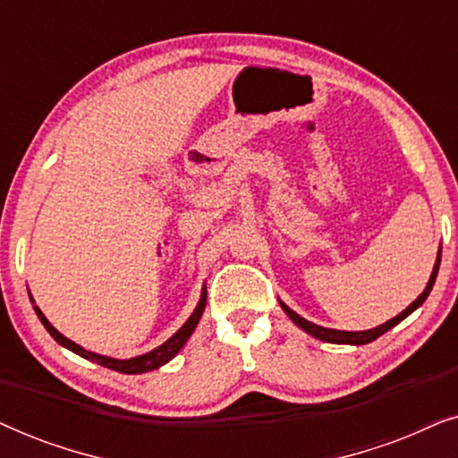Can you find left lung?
I'll return each mask as SVG.
<instances>
[{
	"label": "left lung",
	"instance_id": "left-lung-1",
	"mask_svg": "<svg viewBox=\"0 0 458 458\" xmlns=\"http://www.w3.org/2000/svg\"><path fill=\"white\" fill-rule=\"evenodd\" d=\"M440 259H442V252H437V260H436L434 273H431L429 284H428V287H425V290H423L421 296H419V298L415 300V302H412V304L409 306V309L400 312L398 317L390 318V321L384 323V325H379V327H375V329H367V331H340V329H327V327H321V325H315V323L306 321V318H302L300 315H296V312H293L292 309H287V306H285L284 302H279V304H281V309H284V310L287 312V317H290L292 321L298 325V327H302V329L306 331V334H310L312 337H317V340L331 342V344H352V346H360V344H369V342L377 340L379 335H384L386 331H390V329L394 327V325H398L400 321H403V318L409 317L412 310L419 309V306H421V304L425 302V300H428L429 292H431V287H434V284H436L437 268H440Z\"/></svg>",
	"mask_w": 458,
	"mask_h": 458
}]
</instances>
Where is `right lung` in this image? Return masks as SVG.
Returning <instances> with one entry per match:
<instances>
[{
  "label": "right lung",
  "instance_id": "obj_1",
  "mask_svg": "<svg viewBox=\"0 0 458 458\" xmlns=\"http://www.w3.org/2000/svg\"><path fill=\"white\" fill-rule=\"evenodd\" d=\"M30 300H33V298H30ZM204 306H206V290L202 292V298H199L196 310L191 312V317L187 318L183 327H181V329L177 331V334H174V335L171 337V340H166L165 344H162V346L152 350V352H148V354H143V356H135V359H129V360H116V359H108V356H99V354L87 352V350L81 348L79 344L71 342V340H68V337L62 335L58 329H54L52 323H49L47 318L43 317V312H41L39 309H37V306H33V309H35V312H37V317H39V321H41L43 325H46V329L49 331V335H52L54 340L58 342V344H62V346H64V348L72 350V352H77V354H81V356H85V359L96 360L98 365L108 367V369H112V371L131 373V375H133V373L152 371V369H158L160 365H165V362L171 360L173 356L177 354L181 348H183V344L187 342V337L191 335V331L196 329L199 317H202V312H204Z\"/></svg>",
  "mask_w": 458,
  "mask_h": 458
}]
</instances>
